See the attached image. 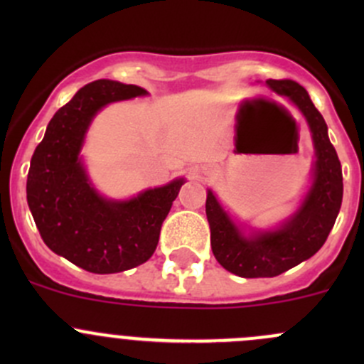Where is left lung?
<instances>
[{
	"label": "left lung",
	"mask_w": 364,
	"mask_h": 364,
	"mask_svg": "<svg viewBox=\"0 0 364 364\" xmlns=\"http://www.w3.org/2000/svg\"><path fill=\"white\" fill-rule=\"evenodd\" d=\"M266 84L274 93L289 98L304 116L314 141L315 161L311 183L297 209L271 229L237 223L213 190H208L205 215L213 255L227 271L243 278L278 277L315 255L335 225L343 197L338 155L329 141L328 124L308 91L291 79H267Z\"/></svg>",
	"instance_id": "obj_1"
}]
</instances>
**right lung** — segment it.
<instances>
[{"label":"right lung","instance_id":"add662e5","mask_svg":"<svg viewBox=\"0 0 364 364\" xmlns=\"http://www.w3.org/2000/svg\"><path fill=\"white\" fill-rule=\"evenodd\" d=\"M146 95L117 80L86 84L54 114L31 156L26 196L43 243L90 273H119L144 264L185 183L176 178L117 200L98 193L87 176L80 149L95 116L112 102Z\"/></svg>","mask_w":364,"mask_h":364}]
</instances>
